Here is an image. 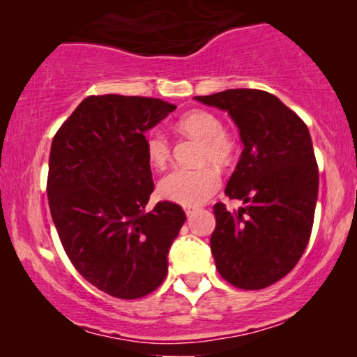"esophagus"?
I'll use <instances>...</instances> for the list:
<instances>
[{
  "instance_id": "esophagus-1",
  "label": "esophagus",
  "mask_w": 357,
  "mask_h": 357,
  "mask_svg": "<svg viewBox=\"0 0 357 357\" xmlns=\"http://www.w3.org/2000/svg\"><path fill=\"white\" fill-rule=\"evenodd\" d=\"M183 209H185V213H187V216H192V214L197 211L198 208L197 206H185Z\"/></svg>"
}]
</instances>
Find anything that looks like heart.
<instances>
[{
	"label": "heart",
	"instance_id": "1",
	"mask_svg": "<svg viewBox=\"0 0 357 357\" xmlns=\"http://www.w3.org/2000/svg\"><path fill=\"white\" fill-rule=\"evenodd\" d=\"M180 130L202 139L199 162H213L227 167L237 153V143L231 133L222 130V121L208 110H193L178 120ZM146 155L151 165L162 169L170 158V143L164 131L151 130L144 139ZM221 183V175L213 165L197 169L178 167L169 172L159 183L160 197L169 202L197 206L209 199Z\"/></svg>",
	"mask_w": 357,
	"mask_h": 357
}]
</instances>
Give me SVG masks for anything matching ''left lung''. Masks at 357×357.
Returning <instances> with one entry per match:
<instances>
[{
	"mask_svg": "<svg viewBox=\"0 0 357 357\" xmlns=\"http://www.w3.org/2000/svg\"><path fill=\"white\" fill-rule=\"evenodd\" d=\"M236 121L243 151L226 195L243 199L236 213L213 206L211 252L224 280L263 289L284 278L309 243L319 195V165L307 125L276 96L227 89L197 96Z\"/></svg>",
	"mask_w": 357,
	"mask_h": 357,
	"instance_id": "obj_1",
	"label": "left lung"
}]
</instances>
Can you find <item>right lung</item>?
<instances>
[{"label":"right lung","instance_id":"obj_1","mask_svg":"<svg viewBox=\"0 0 357 357\" xmlns=\"http://www.w3.org/2000/svg\"><path fill=\"white\" fill-rule=\"evenodd\" d=\"M177 105L136 96H89L53 136L47 195L61 245L77 273L119 299L162 284L182 206L154 192L144 131Z\"/></svg>","mask_w":357,"mask_h":357}]
</instances>
